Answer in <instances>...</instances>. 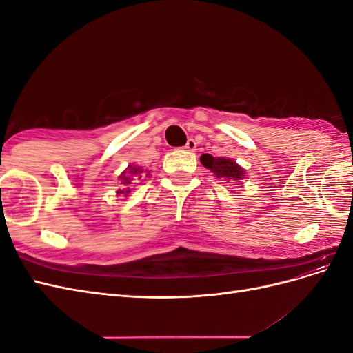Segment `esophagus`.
Returning <instances> with one entry per match:
<instances>
[{
	"instance_id": "1",
	"label": "esophagus",
	"mask_w": 353,
	"mask_h": 353,
	"mask_svg": "<svg viewBox=\"0 0 353 353\" xmlns=\"http://www.w3.org/2000/svg\"><path fill=\"white\" fill-rule=\"evenodd\" d=\"M196 147H197V143H196V140L194 138H190V140L187 141V144H185V148L188 152H194L196 150Z\"/></svg>"
}]
</instances>
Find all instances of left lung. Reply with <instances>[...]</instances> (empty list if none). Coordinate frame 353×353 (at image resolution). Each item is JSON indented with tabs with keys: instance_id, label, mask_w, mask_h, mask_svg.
<instances>
[{
	"instance_id": "obj_1",
	"label": "left lung",
	"mask_w": 353,
	"mask_h": 353,
	"mask_svg": "<svg viewBox=\"0 0 353 353\" xmlns=\"http://www.w3.org/2000/svg\"><path fill=\"white\" fill-rule=\"evenodd\" d=\"M200 162L203 166L210 169V172H213L216 178L239 181L244 176V169L234 162V160L227 157H213L210 154H201Z\"/></svg>"
}]
</instances>
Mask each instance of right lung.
<instances>
[{
	"label": "right lung",
	"instance_id": "obj_1",
	"mask_svg": "<svg viewBox=\"0 0 353 353\" xmlns=\"http://www.w3.org/2000/svg\"><path fill=\"white\" fill-rule=\"evenodd\" d=\"M144 174H145V176L150 175V172H148V170H143L140 166H132V165L128 166V168H126V170H123L122 175L119 176V179L122 181V184H123L126 188L117 191V194H125V196L130 194V193H131V190H130V187H128V185H130V184H134L132 181L141 179Z\"/></svg>",
	"mask_w": 353,
	"mask_h": 353
}]
</instances>
